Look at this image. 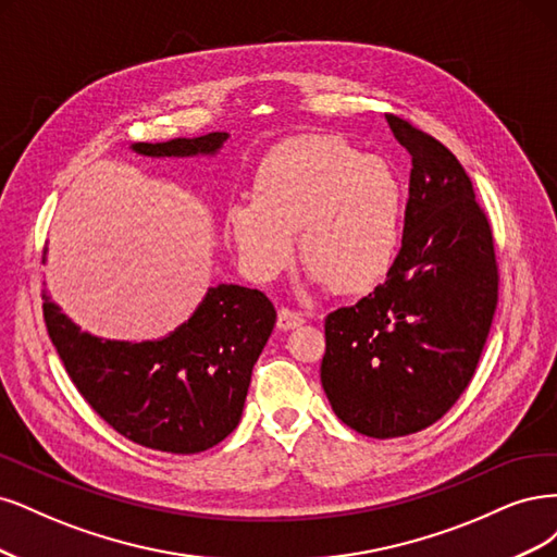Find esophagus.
<instances>
[{
  "instance_id": "esophagus-1",
  "label": "esophagus",
  "mask_w": 557,
  "mask_h": 557,
  "mask_svg": "<svg viewBox=\"0 0 557 557\" xmlns=\"http://www.w3.org/2000/svg\"><path fill=\"white\" fill-rule=\"evenodd\" d=\"M305 324V319L300 312H294L289 308H282L277 312V329L280 331H292V329H298Z\"/></svg>"
}]
</instances>
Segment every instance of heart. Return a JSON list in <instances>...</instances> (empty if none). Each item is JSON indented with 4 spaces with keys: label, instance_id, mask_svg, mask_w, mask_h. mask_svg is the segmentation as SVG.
<instances>
[{
    "label": "heart",
    "instance_id": "heart-1",
    "mask_svg": "<svg viewBox=\"0 0 557 557\" xmlns=\"http://www.w3.org/2000/svg\"><path fill=\"white\" fill-rule=\"evenodd\" d=\"M224 224L255 280L271 282L292 265L298 233L312 284L363 294L398 257L403 185L386 159L333 134H305L261 159L252 199L228 203Z\"/></svg>",
    "mask_w": 557,
    "mask_h": 557
}]
</instances>
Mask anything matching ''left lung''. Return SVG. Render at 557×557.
<instances>
[{
  "instance_id": "left-lung-1",
  "label": "left lung",
  "mask_w": 557,
  "mask_h": 557,
  "mask_svg": "<svg viewBox=\"0 0 557 557\" xmlns=\"http://www.w3.org/2000/svg\"><path fill=\"white\" fill-rule=\"evenodd\" d=\"M411 154L403 247L386 280L326 317L321 386L337 419L388 440L440 421L472 382L497 308L486 212L456 154L386 115Z\"/></svg>"
}]
</instances>
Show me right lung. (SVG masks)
Returning <instances> with one entry per match:
<instances>
[{"label":"right lung","instance_id":"obj_1","mask_svg":"<svg viewBox=\"0 0 557 557\" xmlns=\"http://www.w3.org/2000/svg\"><path fill=\"white\" fill-rule=\"evenodd\" d=\"M226 138L212 132L132 148L148 157H194L214 154ZM44 319L71 382L106 423L157 451L199 454L238 425L277 312L257 289L220 284L183 326L146 343L83 333L46 294Z\"/></svg>","mask_w":557,"mask_h":557}]
</instances>
